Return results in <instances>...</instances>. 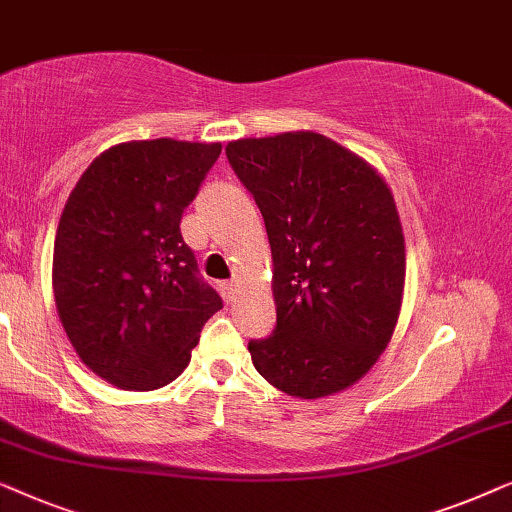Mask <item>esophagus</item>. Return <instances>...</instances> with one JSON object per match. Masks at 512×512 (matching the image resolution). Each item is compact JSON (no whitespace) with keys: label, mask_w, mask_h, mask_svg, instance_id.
<instances>
[{"label":"esophagus","mask_w":512,"mask_h":512,"mask_svg":"<svg viewBox=\"0 0 512 512\" xmlns=\"http://www.w3.org/2000/svg\"><path fill=\"white\" fill-rule=\"evenodd\" d=\"M222 287V294H225V299L232 304V301H236V287H239V283L236 280H225V283H220Z\"/></svg>","instance_id":"34e87169"}]
</instances>
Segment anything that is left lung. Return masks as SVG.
Masks as SVG:
<instances>
[{
    "label": "left lung",
    "mask_w": 512,
    "mask_h": 512,
    "mask_svg": "<svg viewBox=\"0 0 512 512\" xmlns=\"http://www.w3.org/2000/svg\"><path fill=\"white\" fill-rule=\"evenodd\" d=\"M269 234L276 329L250 341L266 383L322 399L364 378L397 327L406 243L369 162L318 132L227 143Z\"/></svg>",
    "instance_id": "1"
}]
</instances>
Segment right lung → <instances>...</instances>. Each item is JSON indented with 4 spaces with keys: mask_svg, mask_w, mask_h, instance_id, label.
<instances>
[{
    "mask_svg": "<svg viewBox=\"0 0 512 512\" xmlns=\"http://www.w3.org/2000/svg\"><path fill=\"white\" fill-rule=\"evenodd\" d=\"M220 143H118L64 204L53 248L57 315L76 355L120 390L169 385L190 364L220 294L181 236Z\"/></svg>",
    "mask_w": 512,
    "mask_h": 512,
    "instance_id": "add662e5",
    "label": "right lung"
}]
</instances>
